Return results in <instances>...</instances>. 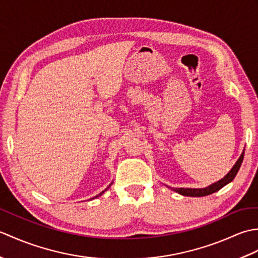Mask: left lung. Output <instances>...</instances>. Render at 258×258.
<instances>
[{
    "label": "left lung",
    "mask_w": 258,
    "mask_h": 258,
    "mask_svg": "<svg viewBox=\"0 0 258 258\" xmlns=\"http://www.w3.org/2000/svg\"><path fill=\"white\" fill-rule=\"evenodd\" d=\"M243 160H244V152L242 153V155L239 156L236 164H235L233 168L229 171V173L226 175L225 177L222 178L221 180H218V182H216V183L207 186V187H205V188H173V190L176 191V193H178L180 195L193 196V197H201V196H206V195L215 193V191L220 190L226 184L231 183L232 180L235 178L240 165H242Z\"/></svg>",
    "instance_id": "obj_1"
}]
</instances>
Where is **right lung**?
Masks as SVG:
<instances>
[{
    "instance_id": "1",
    "label": "right lung",
    "mask_w": 258,
    "mask_h": 258,
    "mask_svg": "<svg viewBox=\"0 0 258 258\" xmlns=\"http://www.w3.org/2000/svg\"><path fill=\"white\" fill-rule=\"evenodd\" d=\"M107 188H108V187H107ZM107 188H106V189H107ZM106 189H105V190H106ZM105 190H103V191H102V193H100V194H98V195H96L95 197H98V196H101V195H102V194H103V193H104V191H105ZM95 197H93V199H95Z\"/></svg>"
}]
</instances>
